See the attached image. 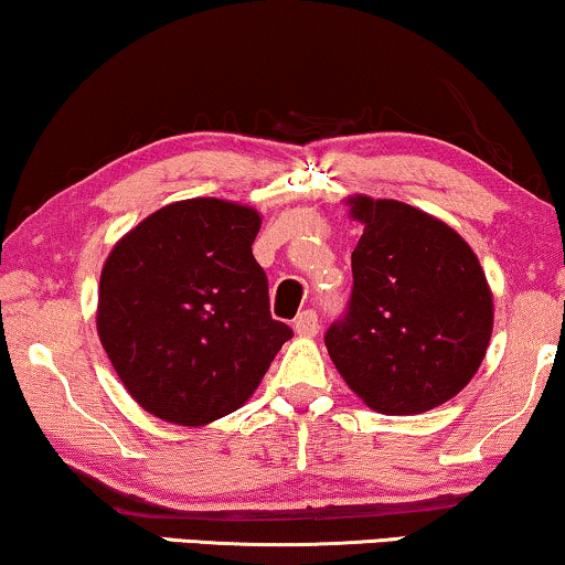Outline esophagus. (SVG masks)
<instances>
[{"mask_svg":"<svg viewBox=\"0 0 565 565\" xmlns=\"http://www.w3.org/2000/svg\"><path fill=\"white\" fill-rule=\"evenodd\" d=\"M292 329H296V334H300V337H316V331H319V313H316V311L298 313V319H296V323H292Z\"/></svg>","mask_w":565,"mask_h":565,"instance_id":"34e87169","label":"esophagus"}]
</instances>
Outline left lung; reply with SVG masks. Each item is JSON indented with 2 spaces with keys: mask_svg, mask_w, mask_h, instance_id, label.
Masks as SVG:
<instances>
[{
  "mask_svg": "<svg viewBox=\"0 0 565 565\" xmlns=\"http://www.w3.org/2000/svg\"><path fill=\"white\" fill-rule=\"evenodd\" d=\"M350 203L365 231L352 252V296L323 342L370 408L429 412L466 388L489 347L486 275L443 221L398 200Z\"/></svg>",
  "mask_w": 565,
  "mask_h": 565,
  "instance_id": "8db88e82",
  "label": "left lung"
}]
</instances>
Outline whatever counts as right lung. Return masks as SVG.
I'll use <instances>...</instances> for the list:
<instances>
[{
  "instance_id": "right-lung-1",
  "label": "right lung",
  "mask_w": 565,
  "mask_h": 565,
  "mask_svg": "<svg viewBox=\"0 0 565 565\" xmlns=\"http://www.w3.org/2000/svg\"><path fill=\"white\" fill-rule=\"evenodd\" d=\"M259 213L215 198L172 203L120 238L99 277L97 331L130 396L200 427L236 412L292 337L269 313L252 244Z\"/></svg>"
}]
</instances>
